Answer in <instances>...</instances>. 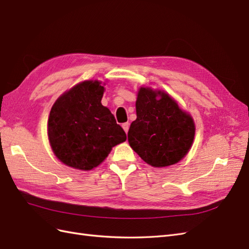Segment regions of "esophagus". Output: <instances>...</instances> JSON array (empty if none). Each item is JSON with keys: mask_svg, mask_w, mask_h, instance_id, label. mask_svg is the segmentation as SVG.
I'll return each instance as SVG.
<instances>
[{"mask_svg": "<svg viewBox=\"0 0 249 249\" xmlns=\"http://www.w3.org/2000/svg\"><path fill=\"white\" fill-rule=\"evenodd\" d=\"M123 127H124V132L127 134V132H129V129H130V124H129V123H124V124H123Z\"/></svg>", "mask_w": 249, "mask_h": 249, "instance_id": "obj_1", "label": "esophagus"}]
</instances>
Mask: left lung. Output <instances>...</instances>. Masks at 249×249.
<instances>
[{"label":"left lung","instance_id":"obj_1","mask_svg":"<svg viewBox=\"0 0 249 249\" xmlns=\"http://www.w3.org/2000/svg\"><path fill=\"white\" fill-rule=\"evenodd\" d=\"M136 114L127 139L143 161L154 167H165L178 163L189 152L195 134L193 119L167 93L140 88Z\"/></svg>","mask_w":249,"mask_h":249}]
</instances>
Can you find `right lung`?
<instances>
[{
  "mask_svg": "<svg viewBox=\"0 0 249 249\" xmlns=\"http://www.w3.org/2000/svg\"><path fill=\"white\" fill-rule=\"evenodd\" d=\"M104 87L85 81L62 94L52 107L48 135L58 159L81 170H91L113 146L125 141L124 129L101 101Z\"/></svg>",
  "mask_w": 249,
  "mask_h": 249,
  "instance_id": "1",
  "label": "right lung"
}]
</instances>
